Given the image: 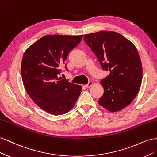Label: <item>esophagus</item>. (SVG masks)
Segmentation results:
<instances>
[{
  "label": "esophagus",
  "mask_w": 157,
  "mask_h": 157,
  "mask_svg": "<svg viewBox=\"0 0 157 157\" xmlns=\"http://www.w3.org/2000/svg\"><path fill=\"white\" fill-rule=\"evenodd\" d=\"M92 85H93V82H89L87 84L84 85V86L86 87V88H90V86H92Z\"/></svg>",
  "instance_id": "1"
}]
</instances>
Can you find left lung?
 Segmentation results:
<instances>
[{
    "label": "left lung",
    "instance_id": "left-lung-1",
    "mask_svg": "<svg viewBox=\"0 0 157 157\" xmlns=\"http://www.w3.org/2000/svg\"><path fill=\"white\" fill-rule=\"evenodd\" d=\"M101 67L110 73L101 80L104 93L98 103L111 112L122 110L138 94L143 77L136 46L120 33L100 31L84 36Z\"/></svg>",
    "mask_w": 157,
    "mask_h": 157
}]
</instances>
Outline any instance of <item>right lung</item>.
<instances>
[{
	"instance_id": "add662e5",
	"label": "right lung",
	"mask_w": 157,
	"mask_h": 157,
	"mask_svg": "<svg viewBox=\"0 0 157 157\" xmlns=\"http://www.w3.org/2000/svg\"><path fill=\"white\" fill-rule=\"evenodd\" d=\"M82 36L45 35L23 56V86L32 100L52 115H61L71 111L81 93L80 85L58 78V75L69 52L80 43Z\"/></svg>"
}]
</instances>
